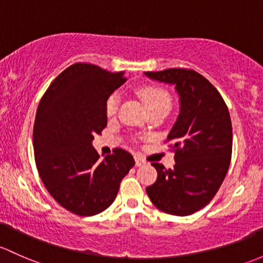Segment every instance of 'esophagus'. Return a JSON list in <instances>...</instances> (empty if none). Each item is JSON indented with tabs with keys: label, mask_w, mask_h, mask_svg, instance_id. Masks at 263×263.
Returning a JSON list of instances; mask_svg holds the SVG:
<instances>
[{
	"label": "esophagus",
	"mask_w": 263,
	"mask_h": 263,
	"mask_svg": "<svg viewBox=\"0 0 263 263\" xmlns=\"http://www.w3.org/2000/svg\"><path fill=\"white\" fill-rule=\"evenodd\" d=\"M135 161H136V166H142V165L145 164L143 159L140 156H135Z\"/></svg>",
	"instance_id": "esophagus-1"
}]
</instances>
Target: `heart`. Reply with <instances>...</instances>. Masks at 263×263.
Segmentation results:
<instances>
[{
    "label": "heart",
    "instance_id": "obj_1",
    "mask_svg": "<svg viewBox=\"0 0 263 263\" xmlns=\"http://www.w3.org/2000/svg\"><path fill=\"white\" fill-rule=\"evenodd\" d=\"M139 93L151 112L157 109H170L171 97L164 88L156 87V85H145V87L140 88ZM118 107H120V95L118 93H112L107 97L104 110L108 117H113L117 113Z\"/></svg>",
    "mask_w": 263,
    "mask_h": 263
}]
</instances>
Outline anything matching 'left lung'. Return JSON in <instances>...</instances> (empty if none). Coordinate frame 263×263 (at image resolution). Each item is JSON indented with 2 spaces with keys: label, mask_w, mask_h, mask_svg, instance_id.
Listing matches in <instances>:
<instances>
[{
  "label": "left lung",
  "mask_w": 263,
  "mask_h": 263,
  "mask_svg": "<svg viewBox=\"0 0 263 263\" xmlns=\"http://www.w3.org/2000/svg\"><path fill=\"white\" fill-rule=\"evenodd\" d=\"M159 82L175 85L180 115L165 142L175 153L174 168L153 162L157 179L146 187L157 209L190 215L211 203L224 180L232 156V122L217 88L193 69L146 71Z\"/></svg>",
  "instance_id": "8db88e82"
}]
</instances>
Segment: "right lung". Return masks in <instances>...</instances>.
Returning <instances> with one entry per match:
<instances>
[{"label":"right lung","mask_w":263,"mask_h":263,"mask_svg":"<svg viewBox=\"0 0 263 263\" xmlns=\"http://www.w3.org/2000/svg\"><path fill=\"white\" fill-rule=\"evenodd\" d=\"M124 81L121 71L76 63L51 82L39 103L34 124L39 175L51 197L77 215L89 217L108 208L135 165L123 148L99 161L92 146L95 135L107 126V97Z\"/></svg>","instance_id":"1"}]
</instances>
